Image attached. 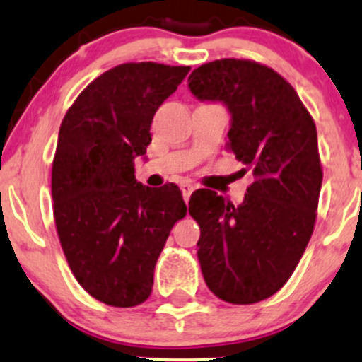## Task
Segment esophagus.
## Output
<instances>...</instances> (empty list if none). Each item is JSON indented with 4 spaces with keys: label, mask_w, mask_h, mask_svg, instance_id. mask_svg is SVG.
<instances>
[{
    "label": "esophagus",
    "mask_w": 362,
    "mask_h": 362,
    "mask_svg": "<svg viewBox=\"0 0 362 362\" xmlns=\"http://www.w3.org/2000/svg\"><path fill=\"white\" fill-rule=\"evenodd\" d=\"M180 189H182V194H184V199L187 202L190 199V195H192V192L195 190V185L190 184V182H184V184H180Z\"/></svg>",
    "instance_id": "obj_1"
}]
</instances>
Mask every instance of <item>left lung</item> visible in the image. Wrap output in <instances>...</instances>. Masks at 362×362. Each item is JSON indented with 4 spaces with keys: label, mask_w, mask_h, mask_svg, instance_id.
I'll return each instance as SVG.
<instances>
[{
    "label": "left lung",
    "mask_w": 362,
    "mask_h": 362,
    "mask_svg": "<svg viewBox=\"0 0 362 362\" xmlns=\"http://www.w3.org/2000/svg\"><path fill=\"white\" fill-rule=\"evenodd\" d=\"M189 88L197 100L226 105L228 148L253 173L240 206L209 189L190 195L202 276L223 301L267 300L288 282L313 233L323 178L317 127L293 86L259 62H207L190 74Z\"/></svg>",
    "instance_id": "1"
}]
</instances>
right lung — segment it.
Wrapping results in <instances>:
<instances>
[{"mask_svg": "<svg viewBox=\"0 0 362 362\" xmlns=\"http://www.w3.org/2000/svg\"><path fill=\"white\" fill-rule=\"evenodd\" d=\"M189 66L126 62L81 91L61 122L52 161L54 221L73 276L117 308L146 301L173 224L187 214L180 189L139 184L153 115Z\"/></svg>", "mask_w": 362, "mask_h": 362, "instance_id": "right-lung-1", "label": "right lung"}]
</instances>
